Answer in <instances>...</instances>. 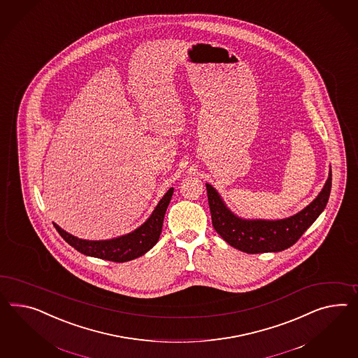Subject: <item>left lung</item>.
Segmentation results:
<instances>
[{"label":"left lung","mask_w":358,"mask_h":358,"mask_svg":"<svg viewBox=\"0 0 358 358\" xmlns=\"http://www.w3.org/2000/svg\"><path fill=\"white\" fill-rule=\"evenodd\" d=\"M331 184L332 173L329 171V178L318 196L300 213L281 220L240 219L225 207L213 186L206 184L213 228L224 241L248 254L285 250L300 240L301 236L326 208Z\"/></svg>","instance_id":"left-lung-1"}]
</instances>
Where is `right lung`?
<instances>
[{"label":"right lung","instance_id":"add662e5","mask_svg":"<svg viewBox=\"0 0 358 358\" xmlns=\"http://www.w3.org/2000/svg\"><path fill=\"white\" fill-rule=\"evenodd\" d=\"M172 195H173V187H171L166 192L145 224H142L134 232L121 236L118 238H113V240H106V241L80 240L65 232L64 229H61L57 224L53 222V225L57 229L59 236L68 242L70 246H73L76 250L85 255L95 257L106 261L117 262V263L131 261L138 257H142L151 248H154L156 242L159 241L162 228H163L165 211L172 199Z\"/></svg>","mask_w":358,"mask_h":358}]
</instances>
